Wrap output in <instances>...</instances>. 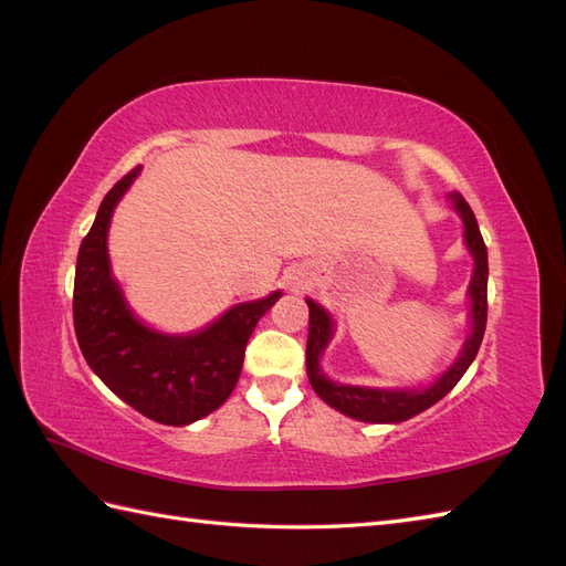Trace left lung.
<instances>
[{
    "label": "left lung",
    "mask_w": 566,
    "mask_h": 566,
    "mask_svg": "<svg viewBox=\"0 0 566 566\" xmlns=\"http://www.w3.org/2000/svg\"><path fill=\"white\" fill-rule=\"evenodd\" d=\"M455 210L462 217V224H465V243L474 256V273L470 283V297H472V333L462 347L458 361L441 375V378L422 391H387V389H364V387H352V385H335L331 382L318 368V356L323 354L325 345L333 335V323L331 316L325 314L321 306L312 300L310 304V337H306V375H310V382L318 397L337 408L339 413L349 418L364 420V422H401L422 413L424 408L434 406L439 399L447 397V394L458 385V380L465 375L474 356L479 352V345L484 339L486 331V283H489V256L484 238L479 233L476 217L468 200L462 196L453 198Z\"/></svg>",
    "instance_id": "left-lung-1"
}]
</instances>
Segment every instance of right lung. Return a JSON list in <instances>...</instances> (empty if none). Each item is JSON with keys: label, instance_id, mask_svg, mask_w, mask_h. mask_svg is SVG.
Returning <instances> with one entry per match:
<instances>
[{"label": "right lung", "instance_id": "1", "mask_svg": "<svg viewBox=\"0 0 566 566\" xmlns=\"http://www.w3.org/2000/svg\"><path fill=\"white\" fill-rule=\"evenodd\" d=\"M139 175L134 167L106 193L75 266L73 321L82 356L111 391L142 416L188 424L229 399L248 339L281 293L238 304L196 335H163L134 318L108 266V224L117 200Z\"/></svg>", "mask_w": 566, "mask_h": 566}]
</instances>
